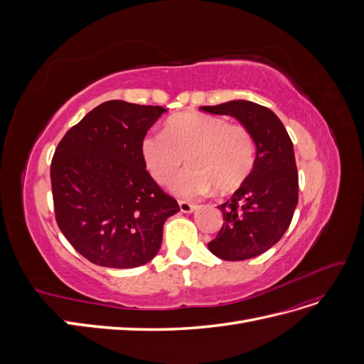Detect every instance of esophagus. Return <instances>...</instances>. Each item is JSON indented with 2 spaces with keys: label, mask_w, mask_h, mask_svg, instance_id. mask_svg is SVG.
Listing matches in <instances>:
<instances>
[{
  "label": "esophagus",
  "mask_w": 364,
  "mask_h": 364,
  "mask_svg": "<svg viewBox=\"0 0 364 364\" xmlns=\"http://www.w3.org/2000/svg\"><path fill=\"white\" fill-rule=\"evenodd\" d=\"M179 206H181V211L182 213H193L194 209L197 208L194 203H191V202H186V200H179Z\"/></svg>",
  "instance_id": "34e87169"
}]
</instances>
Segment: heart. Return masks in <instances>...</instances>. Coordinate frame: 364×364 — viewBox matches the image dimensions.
<instances>
[{"instance_id": "heart-1", "label": "heart", "mask_w": 364, "mask_h": 364, "mask_svg": "<svg viewBox=\"0 0 364 364\" xmlns=\"http://www.w3.org/2000/svg\"><path fill=\"white\" fill-rule=\"evenodd\" d=\"M141 151L159 183H168L186 156L190 167L173 182V191L183 197L205 194L214 186L218 193H232L255 165V141L245 126L202 112L171 117L164 132L144 136Z\"/></svg>"}]
</instances>
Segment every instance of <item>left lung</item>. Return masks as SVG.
Returning <instances> with one entry per match:
<instances>
[{
  "label": "left lung",
  "instance_id": "1",
  "mask_svg": "<svg viewBox=\"0 0 364 364\" xmlns=\"http://www.w3.org/2000/svg\"><path fill=\"white\" fill-rule=\"evenodd\" d=\"M202 111L237 118L253 136L257 158L252 173L225 203L222 229L208 249L226 261H243L269 250L289 229L297 205L293 142L281 119L261 105L232 100Z\"/></svg>",
  "mask_w": 364,
  "mask_h": 364
}]
</instances>
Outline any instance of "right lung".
<instances>
[{"label":"right lung","mask_w":364,"mask_h":364,"mask_svg":"<svg viewBox=\"0 0 364 364\" xmlns=\"http://www.w3.org/2000/svg\"><path fill=\"white\" fill-rule=\"evenodd\" d=\"M162 106L105 102L73 126L54 151L56 222L71 246L97 266L132 269L156 255L178 202L146 170L141 144Z\"/></svg>","instance_id":"add662e5"}]
</instances>
